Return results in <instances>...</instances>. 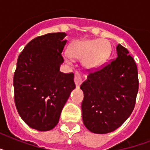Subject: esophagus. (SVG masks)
<instances>
[{"label":"esophagus","instance_id":"1","mask_svg":"<svg viewBox=\"0 0 150 150\" xmlns=\"http://www.w3.org/2000/svg\"><path fill=\"white\" fill-rule=\"evenodd\" d=\"M74 80H75V83L76 85V86L79 87L82 82V81H83V76L79 71H75Z\"/></svg>","mask_w":150,"mask_h":150}]
</instances>
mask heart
<instances>
[{
    "label": "heart",
    "mask_w": 150,
    "mask_h": 150,
    "mask_svg": "<svg viewBox=\"0 0 150 150\" xmlns=\"http://www.w3.org/2000/svg\"><path fill=\"white\" fill-rule=\"evenodd\" d=\"M110 44L105 40H85L73 43L66 55L67 61L71 57L83 59V64L88 68H95L102 65L110 54Z\"/></svg>",
    "instance_id": "b5f03b06"
}]
</instances>
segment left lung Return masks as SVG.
<instances>
[{
  "label": "left lung",
  "mask_w": 150,
  "mask_h": 150,
  "mask_svg": "<svg viewBox=\"0 0 150 150\" xmlns=\"http://www.w3.org/2000/svg\"><path fill=\"white\" fill-rule=\"evenodd\" d=\"M117 57L101 68L89 72L81 85L84 93L82 120L90 132H111L132 113L139 90L137 65L121 44Z\"/></svg>",
  "instance_id": "left-lung-1"
}]
</instances>
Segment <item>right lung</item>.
Segmentation results:
<instances>
[{
    "mask_svg": "<svg viewBox=\"0 0 150 150\" xmlns=\"http://www.w3.org/2000/svg\"><path fill=\"white\" fill-rule=\"evenodd\" d=\"M64 33L32 40L18 57L14 74V99L20 117L41 132L57 125L61 110L75 88L74 74L60 71Z\"/></svg>",
    "mask_w": 150,
    "mask_h": 150,
    "instance_id": "obj_1",
    "label": "right lung"
}]
</instances>
